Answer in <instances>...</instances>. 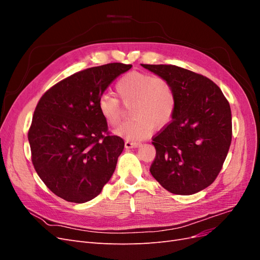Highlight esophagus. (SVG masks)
<instances>
[{
  "instance_id": "1",
  "label": "esophagus",
  "mask_w": 260,
  "mask_h": 260,
  "mask_svg": "<svg viewBox=\"0 0 260 260\" xmlns=\"http://www.w3.org/2000/svg\"><path fill=\"white\" fill-rule=\"evenodd\" d=\"M140 142H136V141H130V140H127L124 142V146L125 148H132V147H138L140 146Z\"/></svg>"
}]
</instances>
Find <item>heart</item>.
Here are the masks:
<instances>
[{"label":"heart","instance_id":"1","mask_svg":"<svg viewBox=\"0 0 260 260\" xmlns=\"http://www.w3.org/2000/svg\"><path fill=\"white\" fill-rule=\"evenodd\" d=\"M117 95L125 105H130L129 116L115 133L128 140L145 139L152 128L158 130L167 125L174 117L177 94L172 84L164 78L143 72H130L116 83ZM101 116L115 127L122 118L120 102L109 94H102L98 102Z\"/></svg>","mask_w":260,"mask_h":260}]
</instances>
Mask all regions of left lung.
Wrapping results in <instances>:
<instances>
[{"instance_id":"left-lung-1","label":"left lung","mask_w":260,"mask_h":260,"mask_svg":"<svg viewBox=\"0 0 260 260\" xmlns=\"http://www.w3.org/2000/svg\"><path fill=\"white\" fill-rule=\"evenodd\" d=\"M168 80L177 94L172 120L153 138L152 176L167 191L191 195L216 180L232 140L228 100L207 77L175 65H146Z\"/></svg>"}]
</instances>
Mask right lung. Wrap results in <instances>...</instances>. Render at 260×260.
Instances as JSON below:
<instances>
[{"instance_id": "right-lung-1", "label": "right lung", "mask_w": 260, "mask_h": 260, "mask_svg": "<svg viewBox=\"0 0 260 260\" xmlns=\"http://www.w3.org/2000/svg\"><path fill=\"white\" fill-rule=\"evenodd\" d=\"M131 67L111 62L81 70L53 85L38 102L28 132L31 160L58 198L89 202L112 178L124 142L109 135L98 102Z\"/></svg>"}]
</instances>
